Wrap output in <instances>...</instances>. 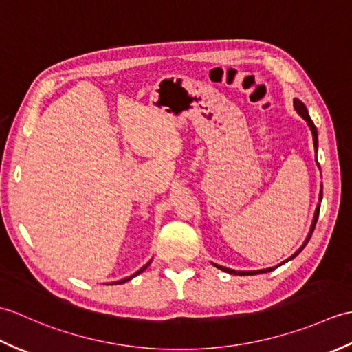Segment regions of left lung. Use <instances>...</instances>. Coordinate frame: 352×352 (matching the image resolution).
Masks as SVG:
<instances>
[{
    "instance_id": "1",
    "label": "left lung",
    "mask_w": 352,
    "mask_h": 352,
    "mask_svg": "<svg viewBox=\"0 0 352 352\" xmlns=\"http://www.w3.org/2000/svg\"><path fill=\"white\" fill-rule=\"evenodd\" d=\"M294 109L296 110V113L300 115L305 122H307V125H309V129H310V131H311V136H313V145H315V151L318 153V130H316V126H315V124H313V121H311V118L309 116V111H307V107L304 106V102L301 101V100H298V98H295L294 100ZM316 164H318V168H319V163H318V157H316ZM320 169V168H319ZM320 201H322V184H320V192H319V203H318V206H316V210H315V214H313V221H311V226H310V230H309V234H307V237H305V241H304V243L300 246V248H298V251L295 252V254H292V256L287 258V260H284L283 263H280L278 266H281V265H284L286 263V261H289V260H292V258H295L298 254H300L302 250H304V246L307 245V242L310 241V237H311V233H313V230H315V226H316V222H318V216H319V208H320ZM213 266H216L218 269H221V271H223V272H227V274H233V275H257V274H265V272H271V271H274L275 267H278V266H275V267H267V269H258V271H234V269H230V267H226V266H221V265H216V263H212Z\"/></svg>"
}]
</instances>
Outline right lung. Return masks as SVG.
<instances>
[{
  "mask_svg": "<svg viewBox=\"0 0 352 352\" xmlns=\"http://www.w3.org/2000/svg\"><path fill=\"white\" fill-rule=\"evenodd\" d=\"M151 261H153V260H149V261H148V263H146L145 266H142V267L139 269V271H138L136 274H133L131 276H126V278H124V280H119V281H115V283H111V284H122V283H125V281H129V280L134 278V276H138V275H139L140 272H144V271H145V269H146V267L149 266V263H151Z\"/></svg>",
  "mask_w": 352,
  "mask_h": 352,
  "instance_id": "add662e5",
  "label": "right lung"
}]
</instances>
